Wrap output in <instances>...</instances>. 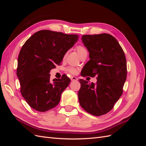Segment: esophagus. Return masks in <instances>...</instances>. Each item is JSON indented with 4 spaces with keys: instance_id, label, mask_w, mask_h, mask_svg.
<instances>
[{
    "instance_id": "esophagus-1",
    "label": "esophagus",
    "mask_w": 146,
    "mask_h": 146,
    "mask_svg": "<svg viewBox=\"0 0 146 146\" xmlns=\"http://www.w3.org/2000/svg\"><path fill=\"white\" fill-rule=\"evenodd\" d=\"M70 80H71L72 81H77V80H78V78L76 77L72 76L71 77H70Z\"/></svg>"
}]
</instances>
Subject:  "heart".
I'll use <instances>...</instances> for the list:
<instances>
[{
	"label": "heart",
	"instance_id": "heart-1",
	"mask_svg": "<svg viewBox=\"0 0 146 146\" xmlns=\"http://www.w3.org/2000/svg\"><path fill=\"white\" fill-rule=\"evenodd\" d=\"M76 50L80 56L82 55L83 54H84V53L87 52V50L85 48V47L82 46V45L77 46L76 47ZM66 71L71 74H76L77 71L76 68H75L74 67H72V66H69V67H68L66 69Z\"/></svg>",
	"mask_w": 146,
	"mask_h": 146
}]
</instances>
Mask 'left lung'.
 <instances>
[{
  "label": "left lung",
  "mask_w": 146,
  "mask_h": 146,
  "mask_svg": "<svg viewBox=\"0 0 146 146\" xmlns=\"http://www.w3.org/2000/svg\"><path fill=\"white\" fill-rule=\"evenodd\" d=\"M82 40L90 60L81 76H97V82L90 84L79 80V102L86 112L99 116L111 111L122 94L127 73L125 55L116 39L110 34L85 35Z\"/></svg>",
  "instance_id": "1"
}]
</instances>
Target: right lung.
Listing matches in <instances>:
<instances>
[{
  "label": "right lung",
  "instance_id": "1",
  "mask_svg": "<svg viewBox=\"0 0 146 146\" xmlns=\"http://www.w3.org/2000/svg\"><path fill=\"white\" fill-rule=\"evenodd\" d=\"M78 39V35L44 30L25 41L18 56L16 74L21 94L30 107L44 112L59 104L70 80L64 74L52 82L50 70L61 64L66 52Z\"/></svg>",
  "mask_w": 146,
  "mask_h": 146
}]
</instances>
